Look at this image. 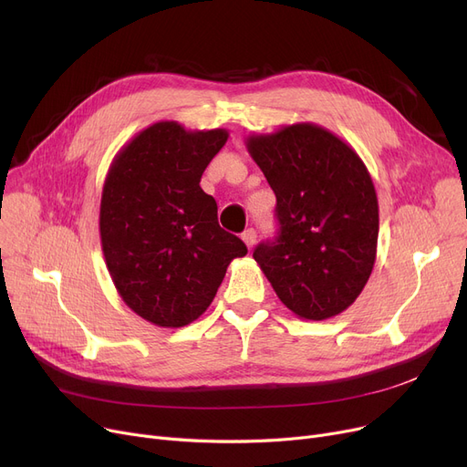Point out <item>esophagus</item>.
<instances>
[{"mask_svg":"<svg viewBox=\"0 0 467 467\" xmlns=\"http://www.w3.org/2000/svg\"><path fill=\"white\" fill-rule=\"evenodd\" d=\"M242 240L246 242V246H248V250H252L254 246H255V240H257V233H255V229H246L242 233Z\"/></svg>","mask_w":467,"mask_h":467,"instance_id":"obj_1","label":"esophagus"}]
</instances>
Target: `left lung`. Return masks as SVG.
Segmentation results:
<instances>
[{
  "instance_id": "left-lung-1",
  "label": "left lung",
  "mask_w": 467,
  "mask_h": 467,
  "mask_svg": "<svg viewBox=\"0 0 467 467\" xmlns=\"http://www.w3.org/2000/svg\"><path fill=\"white\" fill-rule=\"evenodd\" d=\"M246 145L276 194L280 225L254 259L299 317L317 322L347 310L377 257L379 202L363 161L312 122L250 136Z\"/></svg>"
}]
</instances>
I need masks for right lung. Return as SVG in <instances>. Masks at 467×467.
I'll return each mask as SVG.
<instances>
[{"instance_id": "obj_1", "label": "right lung", "mask_w": 467, "mask_h": 467, "mask_svg": "<svg viewBox=\"0 0 467 467\" xmlns=\"http://www.w3.org/2000/svg\"><path fill=\"white\" fill-rule=\"evenodd\" d=\"M229 132L185 130L161 120L115 157L102 191L100 238L122 301L159 327H183L213 301L246 244L217 223L213 196L201 189Z\"/></svg>"}]
</instances>
